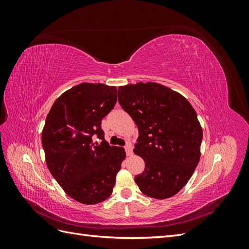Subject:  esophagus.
<instances>
[{"mask_svg":"<svg viewBox=\"0 0 249 249\" xmlns=\"http://www.w3.org/2000/svg\"><path fill=\"white\" fill-rule=\"evenodd\" d=\"M124 149H125V153L127 156H132L133 155V146L131 143H126V145L124 146Z\"/></svg>","mask_w":249,"mask_h":249,"instance_id":"34e87169","label":"esophagus"}]
</instances>
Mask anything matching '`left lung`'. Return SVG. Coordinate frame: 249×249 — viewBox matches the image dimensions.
Segmentation results:
<instances>
[{
	"mask_svg": "<svg viewBox=\"0 0 249 249\" xmlns=\"http://www.w3.org/2000/svg\"><path fill=\"white\" fill-rule=\"evenodd\" d=\"M118 102L138 126L134 153L145 168L135 182L149 197L173 196L199 162L202 129L196 112L182 94L154 82L118 87Z\"/></svg>",
	"mask_w": 249,
	"mask_h": 249,
	"instance_id": "1",
	"label": "left lung"
}]
</instances>
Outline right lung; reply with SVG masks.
<instances>
[{
  "label": "right lung",
  "mask_w": 249,
  "mask_h": 249,
  "mask_svg": "<svg viewBox=\"0 0 249 249\" xmlns=\"http://www.w3.org/2000/svg\"><path fill=\"white\" fill-rule=\"evenodd\" d=\"M117 90L81 83L60 95L44 124L41 142L52 176L72 199L95 205L107 199L125 158L124 147L104 139L102 119L114 108ZM102 139L101 145L93 142Z\"/></svg>",
  "instance_id": "1"
}]
</instances>
